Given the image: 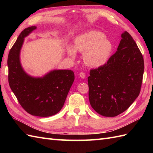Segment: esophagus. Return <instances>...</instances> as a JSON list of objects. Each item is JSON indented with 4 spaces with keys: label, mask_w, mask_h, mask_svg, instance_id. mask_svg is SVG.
<instances>
[{
    "label": "esophagus",
    "mask_w": 153,
    "mask_h": 153,
    "mask_svg": "<svg viewBox=\"0 0 153 153\" xmlns=\"http://www.w3.org/2000/svg\"><path fill=\"white\" fill-rule=\"evenodd\" d=\"M79 76L81 77H82V78H85V77H86V76H85V74H84L83 72H80L79 74Z\"/></svg>",
    "instance_id": "34e87169"
}]
</instances>
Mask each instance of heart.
Returning <instances> with one entry per match:
<instances>
[{
    "instance_id": "heart-1",
    "label": "heart",
    "mask_w": 153,
    "mask_h": 153,
    "mask_svg": "<svg viewBox=\"0 0 153 153\" xmlns=\"http://www.w3.org/2000/svg\"><path fill=\"white\" fill-rule=\"evenodd\" d=\"M76 51L83 53V62L87 66L100 67L108 60L112 51V44L102 32L90 31L75 39L74 48H68L71 58L76 57Z\"/></svg>"
}]
</instances>
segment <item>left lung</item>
Listing matches in <instances>:
<instances>
[{
  "label": "left lung",
  "instance_id": "left-lung-1",
  "mask_svg": "<svg viewBox=\"0 0 153 153\" xmlns=\"http://www.w3.org/2000/svg\"><path fill=\"white\" fill-rule=\"evenodd\" d=\"M143 57L128 32L122 34L117 51L103 66L90 70L91 106L99 114L114 117L123 112L141 91Z\"/></svg>",
  "mask_w": 153,
  "mask_h": 153
}]
</instances>
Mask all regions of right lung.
<instances>
[{
    "mask_svg": "<svg viewBox=\"0 0 153 153\" xmlns=\"http://www.w3.org/2000/svg\"><path fill=\"white\" fill-rule=\"evenodd\" d=\"M37 27L25 28L11 48L8 57L9 85L19 103L30 114L48 117L62 108L74 81L71 70L50 71L43 77H33L25 72L19 61V53L24 37Z\"/></svg>",
    "mask_w": 153,
    "mask_h": 153,
    "instance_id": "add662e5",
    "label": "right lung"
}]
</instances>
